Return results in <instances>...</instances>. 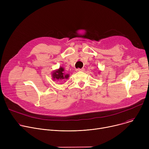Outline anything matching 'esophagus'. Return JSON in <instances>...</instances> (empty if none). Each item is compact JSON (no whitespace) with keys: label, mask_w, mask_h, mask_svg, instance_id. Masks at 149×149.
Returning <instances> with one entry per match:
<instances>
[{"label":"esophagus","mask_w":149,"mask_h":149,"mask_svg":"<svg viewBox=\"0 0 149 149\" xmlns=\"http://www.w3.org/2000/svg\"><path fill=\"white\" fill-rule=\"evenodd\" d=\"M77 72H83L84 71V68H81V69H76Z\"/></svg>","instance_id":"obj_1"}]
</instances>
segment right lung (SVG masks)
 Here are the masks:
<instances>
[{"label": "right lung", "mask_w": 149, "mask_h": 149, "mask_svg": "<svg viewBox=\"0 0 149 149\" xmlns=\"http://www.w3.org/2000/svg\"><path fill=\"white\" fill-rule=\"evenodd\" d=\"M64 69L62 67H60V68L57 70H54L52 72V77L54 80H60L63 79H68L69 77V74H65L64 72Z\"/></svg>", "instance_id": "add662e5"}]
</instances>
